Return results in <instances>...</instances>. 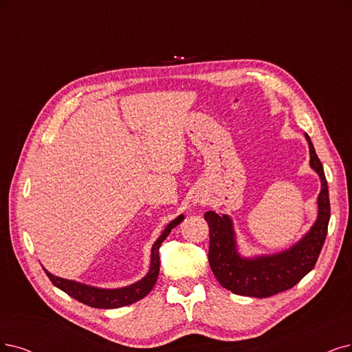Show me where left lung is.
Masks as SVG:
<instances>
[{
  "mask_svg": "<svg viewBox=\"0 0 352 352\" xmlns=\"http://www.w3.org/2000/svg\"><path fill=\"white\" fill-rule=\"evenodd\" d=\"M305 138L309 143L310 168L320 178V192L318 196V217L302 239L276 254L245 256L239 252L230 216L216 212L204 214L210 230V268L220 285L232 293L258 298L274 296L292 289L314 270L318 261L331 217L329 191L314 143L307 133Z\"/></svg>",
  "mask_w": 352,
  "mask_h": 352,
  "instance_id": "left-lung-1",
  "label": "left lung"
}]
</instances>
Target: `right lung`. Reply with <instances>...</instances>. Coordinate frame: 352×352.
Returning <instances> with one entry per match:
<instances>
[{
  "label": "right lung",
  "mask_w": 352,
  "mask_h": 352,
  "mask_svg": "<svg viewBox=\"0 0 352 352\" xmlns=\"http://www.w3.org/2000/svg\"><path fill=\"white\" fill-rule=\"evenodd\" d=\"M184 220V214H179L175 217L173 222H169L164 232L160 235V238L155 241L151 250V267L146 272V276L140 278L139 281L126 285V287L120 289H100L94 287V285H88L84 283H78L74 280H67L58 276L50 274V272L45 268V272L47 274L49 280L54 283L55 287L60 289L75 300L81 302L87 306L96 307V309H117L132 305L145 296L151 293L153 285L156 283L160 274V246L166 239V236L171 233V230L178 226Z\"/></svg>",
  "instance_id": "obj_1"
}]
</instances>
